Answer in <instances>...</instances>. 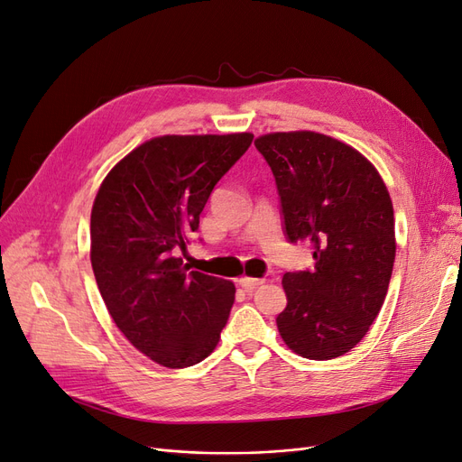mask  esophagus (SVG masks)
<instances>
[{
    "label": "esophagus",
    "mask_w": 462,
    "mask_h": 462,
    "mask_svg": "<svg viewBox=\"0 0 462 462\" xmlns=\"http://www.w3.org/2000/svg\"><path fill=\"white\" fill-rule=\"evenodd\" d=\"M262 283H263V279H256V277H241V279H239V285H241L245 291H248V292H253V291L258 289Z\"/></svg>",
    "instance_id": "34e87169"
}]
</instances>
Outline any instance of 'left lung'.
<instances>
[{"label": "left lung", "mask_w": 462, "mask_h": 462, "mask_svg": "<svg viewBox=\"0 0 462 462\" xmlns=\"http://www.w3.org/2000/svg\"><path fill=\"white\" fill-rule=\"evenodd\" d=\"M254 146L275 177L287 241H309L316 260L283 275L279 335L304 358H337L362 341L387 295L397 248L387 187L360 152L326 134L272 133Z\"/></svg>", "instance_id": "1"}]
</instances>
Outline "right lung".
Returning a JSON list of instances; mask_svg holds the SVG:
<instances>
[{
    "instance_id": "obj_1",
    "label": "right lung",
    "mask_w": 462,
    "mask_h": 462,
    "mask_svg": "<svg viewBox=\"0 0 462 462\" xmlns=\"http://www.w3.org/2000/svg\"><path fill=\"white\" fill-rule=\"evenodd\" d=\"M254 134H165L107 173L90 216V260L116 326L165 368L214 351L235 300L227 279L189 272L185 253L217 180Z\"/></svg>"
}]
</instances>
